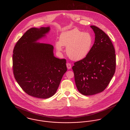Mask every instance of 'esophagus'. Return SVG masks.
Listing matches in <instances>:
<instances>
[{
	"label": "esophagus",
	"instance_id": "esophagus-1",
	"mask_svg": "<svg viewBox=\"0 0 130 130\" xmlns=\"http://www.w3.org/2000/svg\"><path fill=\"white\" fill-rule=\"evenodd\" d=\"M67 68H68L69 70L71 69V63H69V62L67 63Z\"/></svg>",
	"mask_w": 130,
	"mask_h": 130
}]
</instances>
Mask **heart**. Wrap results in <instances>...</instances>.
<instances>
[{
	"mask_svg": "<svg viewBox=\"0 0 130 130\" xmlns=\"http://www.w3.org/2000/svg\"><path fill=\"white\" fill-rule=\"evenodd\" d=\"M93 40L88 33H83L77 28L61 33L59 41L56 42V47L59 51L66 46L67 54L71 59L80 60L85 58L90 52Z\"/></svg>",
	"mask_w": 130,
	"mask_h": 130,
	"instance_id": "b5f03b06",
	"label": "heart"
}]
</instances>
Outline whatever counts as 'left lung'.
I'll use <instances>...</instances> for the list:
<instances>
[{
	"instance_id": "1",
	"label": "left lung",
	"mask_w": 130,
	"mask_h": 130,
	"mask_svg": "<svg viewBox=\"0 0 130 130\" xmlns=\"http://www.w3.org/2000/svg\"><path fill=\"white\" fill-rule=\"evenodd\" d=\"M90 27L94 32V43L88 55L72 68L78 91L86 96L104 91L116 70L115 51L109 36L98 27Z\"/></svg>"
}]
</instances>
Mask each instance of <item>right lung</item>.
Returning <instances> with one entry per match:
<instances>
[{
	"mask_svg": "<svg viewBox=\"0 0 130 130\" xmlns=\"http://www.w3.org/2000/svg\"><path fill=\"white\" fill-rule=\"evenodd\" d=\"M49 31V27L27 30L16 43L12 57L16 82L27 94L42 99L56 93L67 71L66 59L54 57L52 45L36 43Z\"/></svg>",
	"mask_w": 130,
	"mask_h": 130,
	"instance_id": "right-lung-1",
	"label": "right lung"
}]
</instances>
